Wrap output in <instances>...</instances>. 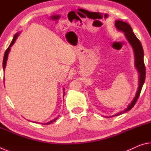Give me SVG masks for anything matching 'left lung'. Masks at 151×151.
<instances>
[{
	"label": "left lung",
	"mask_w": 151,
	"mask_h": 151,
	"mask_svg": "<svg viewBox=\"0 0 151 151\" xmlns=\"http://www.w3.org/2000/svg\"><path fill=\"white\" fill-rule=\"evenodd\" d=\"M115 27L117 30L119 31L123 32L124 33L125 37H126L128 41L131 45L132 49L134 50V65L136 67L137 70L139 73V86H138L137 91L135 94L134 98L132 102L128 105L127 108L125 109L124 111H122L119 112H117L116 114H114L111 116L109 117H113L115 116L120 115L122 114L124 112L129 111L131 110L132 107L136 103L138 98L140 95V91L143 85H144L145 81V75H146V71H145V66L144 63V51H143V48L142 47L141 43H140V40L137 39L136 36L134 34L133 30H132L131 27L126 22L122 21L120 20H116L115 21ZM108 117V116H106ZM109 118V117H108Z\"/></svg>",
	"instance_id": "1"
}]
</instances>
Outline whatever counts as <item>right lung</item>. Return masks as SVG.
<instances>
[{
    "label": "right lung",
    "instance_id": "obj_1",
    "mask_svg": "<svg viewBox=\"0 0 151 151\" xmlns=\"http://www.w3.org/2000/svg\"><path fill=\"white\" fill-rule=\"evenodd\" d=\"M19 34H20V32H18V33H17V34H15V35L14 36V37H13V39H12V42H11V45H9V48H7L6 51H5L4 55V58H3V62H2V66H3V70H4V69H5V67H6V60H7V59H8V56H9V52H10V50H11V47H12V45H14V43L15 41H16V40H17V37H19ZM63 91H65V89H63ZM64 95H65V92H64ZM57 118H58V117H57ZM57 118L54 119L53 120H52V121H49V122H47V123H45V124H49L52 123L53 122H55V121H56V120L57 119Z\"/></svg>",
    "mask_w": 151,
    "mask_h": 151
}]
</instances>
